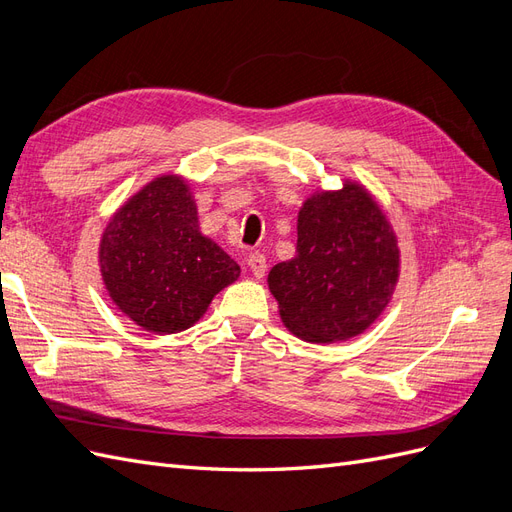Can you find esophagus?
Returning a JSON list of instances; mask_svg holds the SVG:
<instances>
[{
  "label": "esophagus",
  "instance_id": "34e87169",
  "mask_svg": "<svg viewBox=\"0 0 512 512\" xmlns=\"http://www.w3.org/2000/svg\"><path fill=\"white\" fill-rule=\"evenodd\" d=\"M245 267L250 269L252 273H254V277H260L265 275V271H267V258H265V254H260V252H250V256H247V260H245Z\"/></svg>",
  "mask_w": 512,
  "mask_h": 512
}]
</instances>
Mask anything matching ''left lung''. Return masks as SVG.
<instances>
[{
  "mask_svg": "<svg viewBox=\"0 0 512 512\" xmlns=\"http://www.w3.org/2000/svg\"><path fill=\"white\" fill-rule=\"evenodd\" d=\"M297 256L269 273L286 327L307 342L359 335L389 303L399 267L393 230L359 185L322 192L299 211Z\"/></svg>",
  "mask_w": 512,
  "mask_h": 512,
  "instance_id": "1",
  "label": "left lung"
}]
</instances>
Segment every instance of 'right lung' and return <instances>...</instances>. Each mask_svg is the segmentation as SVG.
<instances>
[{"mask_svg":"<svg viewBox=\"0 0 512 512\" xmlns=\"http://www.w3.org/2000/svg\"><path fill=\"white\" fill-rule=\"evenodd\" d=\"M100 267L111 299L138 327L179 333L239 277V265L200 235L183 179L151 181L106 226Z\"/></svg>","mask_w":512,"mask_h":512,"instance_id":"right-lung-1","label":"right lung"}]
</instances>
